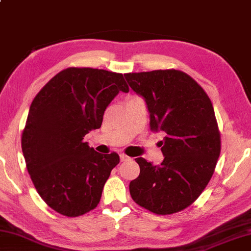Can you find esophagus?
<instances>
[{"label":"esophagus","mask_w":251,"mask_h":251,"mask_svg":"<svg viewBox=\"0 0 251 251\" xmlns=\"http://www.w3.org/2000/svg\"><path fill=\"white\" fill-rule=\"evenodd\" d=\"M120 160L121 162H126V161H130L131 157L128 156L126 154H120Z\"/></svg>","instance_id":"34e87169"}]
</instances>
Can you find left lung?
<instances>
[{
	"mask_svg": "<svg viewBox=\"0 0 251 251\" xmlns=\"http://www.w3.org/2000/svg\"><path fill=\"white\" fill-rule=\"evenodd\" d=\"M125 77L146 99L151 129L165 133L161 164L135 159L140 174L130 183L131 197L156 215L181 212L207 186L221 154L212 101L194 79L178 69L129 73Z\"/></svg>",
	"mask_w": 251,
	"mask_h": 251,
	"instance_id": "left-lung-1",
	"label": "left lung"
}]
</instances>
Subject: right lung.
<instances>
[{"mask_svg":"<svg viewBox=\"0 0 251 251\" xmlns=\"http://www.w3.org/2000/svg\"><path fill=\"white\" fill-rule=\"evenodd\" d=\"M119 91H129L122 74L69 67L55 75L30 104L22 133L26 168L39 196L64 216L95 209L120 162L118 153L100 154L83 142L100 128Z\"/></svg>","mask_w":251,"mask_h":251,"instance_id":"right-lung-1","label":"right lung"}]
</instances>
